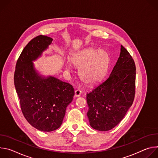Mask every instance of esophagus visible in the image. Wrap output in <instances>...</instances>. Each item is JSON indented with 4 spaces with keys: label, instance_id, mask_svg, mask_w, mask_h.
<instances>
[{
    "label": "esophagus",
    "instance_id": "obj_1",
    "mask_svg": "<svg viewBox=\"0 0 158 158\" xmlns=\"http://www.w3.org/2000/svg\"><path fill=\"white\" fill-rule=\"evenodd\" d=\"M81 94V91L80 89H77L75 91V97H79Z\"/></svg>",
    "mask_w": 158,
    "mask_h": 158
}]
</instances>
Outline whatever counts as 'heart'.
<instances>
[{
    "label": "heart",
    "instance_id": "obj_1",
    "mask_svg": "<svg viewBox=\"0 0 158 158\" xmlns=\"http://www.w3.org/2000/svg\"><path fill=\"white\" fill-rule=\"evenodd\" d=\"M73 65L79 69V76L82 81L94 84L105 76L109 63L108 54L104 50L86 48L71 57ZM66 68L71 70V65L66 64Z\"/></svg>",
    "mask_w": 158,
    "mask_h": 158
}]
</instances>
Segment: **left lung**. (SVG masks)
<instances>
[{
    "mask_svg": "<svg viewBox=\"0 0 158 158\" xmlns=\"http://www.w3.org/2000/svg\"><path fill=\"white\" fill-rule=\"evenodd\" d=\"M136 65L123 46L109 76L87 94V116L94 129L107 131L116 126L132 106L135 96Z\"/></svg>",
    "mask_w": 158,
    "mask_h": 158,
    "instance_id": "obj_1",
    "label": "left lung"
}]
</instances>
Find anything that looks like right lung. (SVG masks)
Returning <instances> with one entry per match:
<instances>
[{"label": "right lung", "instance_id": "add662e5", "mask_svg": "<svg viewBox=\"0 0 158 158\" xmlns=\"http://www.w3.org/2000/svg\"><path fill=\"white\" fill-rule=\"evenodd\" d=\"M52 40L42 35L32 39L17 61L14 78L22 114L31 126L44 132L61 126L74 95L72 85L54 77H42L34 67L32 61L48 48Z\"/></svg>", "mask_w": 158, "mask_h": 158}]
</instances>
